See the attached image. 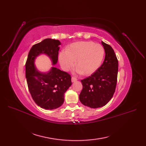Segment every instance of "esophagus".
Listing matches in <instances>:
<instances>
[{
    "mask_svg": "<svg viewBox=\"0 0 146 146\" xmlns=\"http://www.w3.org/2000/svg\"><path fill=\"white\" fill-rule=\"evenodd\" d=\"M77 80V78L75 77H72V82H75Z\"/></svg>",
    "mask_w": 146,
    "mask_h": 146,
    "instance_id": "obj_1",
    "label": "esophagus"
}]
</instances>
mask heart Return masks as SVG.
<instances>
[{"label": "heart", "mask_w": 146, "mask_h": 146, "mask_svg": "<svg viewBox=\"0 0 146 146\" xmlns=\"http://www.w3.org/2000/svg\"><path fill=\"white\" fill-rule=\"evenodd\" d=\"M105 50L103 46L92 41L74 42L62 51L59 56L61 67L67 70L72 68L76 61L78 71L84 76L94 73L103 60Z\"/></svg>", "instance_id": "1"}]
</instances>
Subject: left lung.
<instances>
[{
	"label": "left lung",
	"mask_w": 146,
	"mask_h": 146,
	"mask_svg": "<svg viewBox=\"0 0 146 146\" xmlns=\"http://www.w3.org/2000/svg\"><path fill=\"white\" fill-rule=\"evenodd\" d=\"M101 42L105 52L103 64L91 76L81 80L83 89L79 99L82 104L92 108L102 107L107 104L113 98L117 83L116 55L109 44Z\"/></svg>",
	"instance_id": "left-lung-1"
}]
</instances>
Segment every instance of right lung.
Segmentation results:
<instances>
[{"label": "right lung", "mask_w": 146, "mask_h": 146, "mask_svg": "<svg viewBox=\"0 0 146 146\" xmlns=\"http://www.w3.org/2000/svg\"><path fill=\"white\" fill-rule=\"evenodd\" d=\"M60 44L56 39H44L32 47L26 61L25 77L30 93L35 102L45 110L56 109L63 105L64 92L72 85L71 77L55 67L47 73L39 72L35 68L34 61L39 54H45L55 64Z\"/></svg>", "instance_id": "1"}]
</instances>
